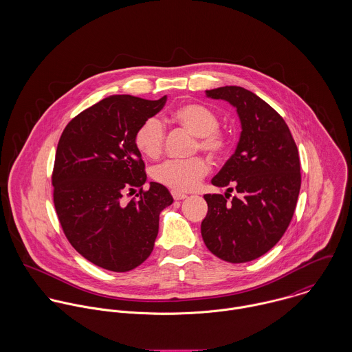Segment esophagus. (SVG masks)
Listing matches in <instances>:
<instances>
[{"label": "esophagus", "instance_id": "1", "mask_svg": "<svg viewBox=\"0 0 352 352\" xmlns=\"http://www.w3.org/2000/svg\"><path fill=\"white\" fill-rule=\"evenodd\" d=\"M172 197L175 201H183L187 198L186 194H182V192H177V191H172Z\"/></svg>", "mask_w": 352, "mask_h": 352}]
</instances>
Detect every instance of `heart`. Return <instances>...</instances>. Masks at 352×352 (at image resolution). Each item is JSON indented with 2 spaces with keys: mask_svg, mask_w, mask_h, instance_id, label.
Segmentation results:
<instances>
[{
  "mask_svg": "<svg viewBox=\"0 0 352 352\" xmlns=\"http://www.w3.org/2000/svg\"><path fill=\"white\" fill-rule=\"evenodd\" d=\"M170 122L197 137L194 151H204L211 158H221L229 149V137L218 129V116L201 104H186L170 113ZM135 146L144 155L157 158L164 149L165 130L157 118L146 119L137 130ZM208 172V164L201 157L188 160H168L155 165L153 179L177 192L194 190Z\"/></svg>",
  "mask_w": 352,
  "mask_h": 352,
  "instance_id": "heart-1",
  "label": "heart"
}]
</instances>
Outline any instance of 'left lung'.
Listing matches in <instances>:
<instances>
[{"label": "left lung", "mask_w": 352, "mask_h": 352, "mask_svg": "<svg viewBox=\"0 0 352 352\" xmlns=\"http://www.w3.org/2000/svg\"><path fill=\"white\" fill-rule=\"evenodd\" d=\"M206 96L230 102L241 122L234 154L211 183L228 192L206 194L201 237L208 251L229 263H247L270 251L289 228L301 188L298 149L283 118L241 87ZM239 196L230 199L232 190Z\"/></svg>", "instance_id": "obj_1"}]
</instances>
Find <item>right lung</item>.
Masks as SVG:
<instances>
[{
    "label": "right lung",
    "instance_id": "right-lung-1",
    "mask_svg": "<svg viewBox=\"0 0 352 352\" xmlns=\"http://www.w3.org/2000/svg\"><path fill=\"white\" fill-rule=\"evenodd\" d=\"M165 101L105 98L73 118L59 138L51 177L59 223L72 247L104 270L142 264L154 248L160 212L173 201L160 183L142 190L145 164L134 141ZM135 188L138 200L121 201Z\"/></svg>",
    "mask_w": 352,
    "mask_h": 352
}]
</instances>
